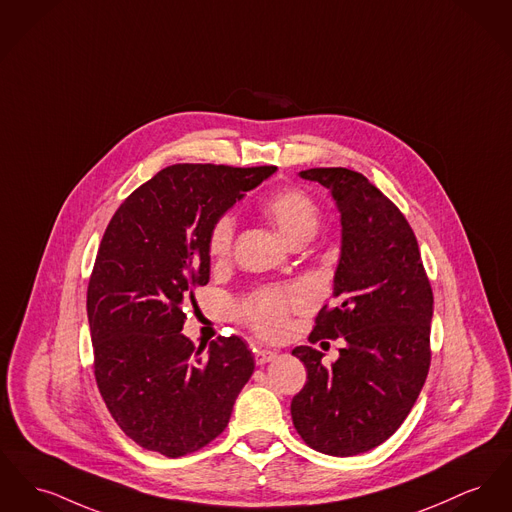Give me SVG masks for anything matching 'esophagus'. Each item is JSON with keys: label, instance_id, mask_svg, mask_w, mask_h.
<instances>
[{"label": "esophagus", "instance_id": "esophagus-1", "mask_svg": "<svg viewBox=\"0 0 512 512\" xmlns=\"http://www.w3.org/2000/svg\"><path fill=\"white\" fill-rule=\"evenodd\" d=\"M276 358H278V354L272 352V350H267V348H257L255 350V363L257 365H265V363L274 361Z\"/></svg>", "mask_w": 512, "mask_h": 512}]
</instances>
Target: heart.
Here are the masks:
<instances>
[{
  "label": "heart",
  "instance_id": "obj_1",
  "mask_svg": "<svg viewBox=\"0 0 512 512\" xmlns=\"http://www.w3.org/2000/svg\"><path fill=\"white\" fill-rule=\"evenodd\" d=\"M263 212L271 218L278 232L290 241L309 240L317 226L321 212L315 199L300 187H284L274 191L263 201ZM236 238V216L232 212L220 214L209 230L207 249L214 261L230 257ZM305 303V292L298 286H271L245 296L238 305L240 317L263 336H278L288 325L292 309Z\"/></svg>",
  "mask_w": 512,
  "mask_h": 512
}]
</instances>
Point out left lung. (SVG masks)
<instances>
[{
    "instance_id": "8db88e82",
    "label": "left lung",
    "mask_w": 512,
    "mask_h": 512,
    "mask_svg": "<svg viewBox=\"0 0 512 512\" xmlns=\"http://www.w3.org/2000/svg\"><path fill=\"white\" fill-rule=\"evenodd\" d=\"M336 201L342 249L334 274L336 303L315 317L309 342L346 340L340 358L298 346L307 383L292 398V420L315 451L354 456L385 443L402 425L425 383L433 290L420 247L400 209L360 172L311 168Z\"/></svg>"
}]
</instances>
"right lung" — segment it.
I'll use <instances>...</instances> for the list:
<instances>
[{"mask_svg":"<svg viewBox=\"0 0 512 512\" xmlns=\"http://www.w3.org/2000/svg\"><path fill=\"white\" fill-rule=\"evenodd\" d=\"M276 166L174 164L137 187L112 216L92 267L87 313L94 379L121 431L178 458L228 425L255 369L238 336L205 346L181 332L185 303L211 272L212 222Z\"/></svg>","mask_w":512,"mask_h":512,"instance_id":"add662e5","label":"right lung"}]
</instances>
